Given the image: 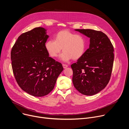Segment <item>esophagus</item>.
Instances as JSON below:
<instances>
[{
	"mask_svg": "<svg viewBox=\"0 0 129 129\" xmlns=\"http://www.w3.org/2000/svg\"><path fill=\"white\" fill-rule=\"evenodd\" d=\"M62 66H63V68L64 69H66V68L68 67V65L65 64H62Z\"/></svg>",
	"mask_w": 129,
	"mask_h": 129,
	"instance_id": "obj_1",
	"label": "esophagus"
}]
</instances>
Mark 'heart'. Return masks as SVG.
I'll return each mask as SVG.
<instances>
[{
	"label": "heart",
	"mask_w": 129,
	"mask_h": 129,
	"mask_svg": "<svg viewBox=\"0 0 129 129\" xmlns=\"http://www.w3.org/2000/svg\"><path fill=\"white\" fill-rule=\"evenodd\" d=\"M86 46V39L83 36L68 30L58 32L54 36V41L49 40L45 43L48 55L53 58L58 56L62 48L63 52L60 59L64 62L81 58L85 52Z\"/></svg>",
	"instance_id": "heart-1"
}]
</instances>
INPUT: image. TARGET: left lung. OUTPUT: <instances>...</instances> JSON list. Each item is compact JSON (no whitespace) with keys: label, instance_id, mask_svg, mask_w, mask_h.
<instances>
[{"label":"left lung","instance_id":"8db88e82","mask_svg":"<svg viewBox=\"0 0 129 129\" xmlns=\"http://www.w3.org/2000/svg\"><path fill=\"white\" fill-rule=\"evenodd\" d=\"M90 38L89 47L83 57L71 64L72 81L83 94L92 95L101 91L110 80L113 69L114 47L103 32L92 29H75Z\"/></svg>","mask_w":129,"mask_h":129}]
</instances>
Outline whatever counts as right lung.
<instances>
[{"label":"right lung","instance_id":"1","mask_svg":"<svg viewBox=\"0 0 129 129\" xmlns=\"http://www.w3.org/2000/svg\"><path fill=\"white\" fill-rule=\"evenodd\" d=\"M46 30L37 27L19 36L11 52L15 80L22 89L34 96H43L53 90L63 71L61 63L49 57L45 48Z\"/></svg>","mask_w":129,"mask_h":129}]
</instances>
